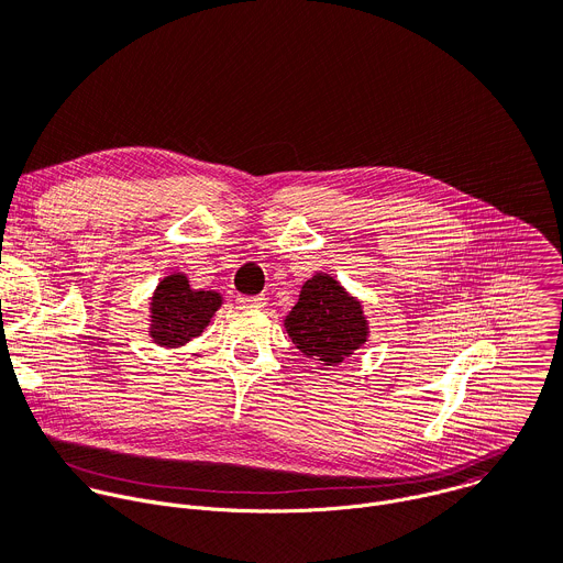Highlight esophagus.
Listing matches in <instances>:
<instances>
[{"mask_svg": "<svg viewBox=\"0 0 563 563\" xmlns=\"http://www.w3.org/2000/svg\"><path fill=\"white\" fill-rule=\"evenodd\" d=\"M238 302L245 305V307H263L265 296H238Z\"/></svg>", "mask_w": 563, "mask_h": 563, "instance_id": "34e87169", "label": "esophagus"}]
</instances>
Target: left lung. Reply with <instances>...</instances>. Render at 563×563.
<instances>
[{
	"label": "left lung",
	"instance_id": "1",
	"mask_svg": "<svg viewBox=\"0 0 563 563\" xmlns=\"http://www.w3.org/2000/svg\"><path fill=\"white\" fill-rule=\"evenodd\" d=\"M291 343L320 365H339L367 341L363 305L328 274L311 276L285 318Z\"/></svg>",
	"mask_w": 563,
	"mask_h": 563
}]
</instances>
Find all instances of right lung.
Listing matches in <instances>:
<instances>
[{"instance_id": "obj_1", "label": "right lung", "mask_w": 563, "mask_h": 563, "mask_svg": "<svg viewBox=\"0 0 563 563\" xmlns=\"http://www.w3.org/2000/svg\"><path fill=\"white\" fill-rule=\"evenodd\" d=\"M220 305L218 291L191 289L185 274H172L153 291L148 336L163 347H180L202 334Z\"/></svg>"}]
</instances>
